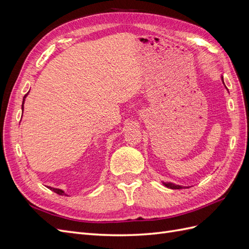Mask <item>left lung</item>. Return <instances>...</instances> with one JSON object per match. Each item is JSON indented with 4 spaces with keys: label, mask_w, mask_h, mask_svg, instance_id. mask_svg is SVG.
I'll return each mask as SVG.
<instances>
[{
    "label": "left lung",
    "mask_w": 249,
    "mask_h": 249,
    "mask_svg": "<svg viewBox=\"0 0 249 249\" xmlns=\"http://www.w3.org/2000/svg\"><path fill=\"white\" fill-rule=\"evenodd\" d=\"M221 80H222V83H223V85H224L223 77H222V76H221ZM224 87L227 88V86H225V85H224ZM163 185H164L165 187L170 188V189H183V188H189V187H184V186H180V185L173 184V183H171V182H166V183H164V182H163Z\"/></svg>",
    "instance_id": "obj_1"
}]
</instances>
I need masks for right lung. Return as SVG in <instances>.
I'll return each mask as SVG.
<instances>
[{"label":"right lung","instance_id":"1","mask_svg":"<svg viewBox=\"0 0 249 249\" xmlns=\"http://www.w3.org/2000/svg\"><path fill=\"white\" fill-rule=\"evenodd\" d=\"M29 93V92H28ZM28 93L24 96V100H22V105H21V110L24 111V104H25V101H26V97H27V95H28ZM50 190H52V191H54V192H56L57 194H59V195H67L62 189H58V188H53V187H48Z\"/></svg>","mask_w":249,"mask_h":249}]
</instances>
